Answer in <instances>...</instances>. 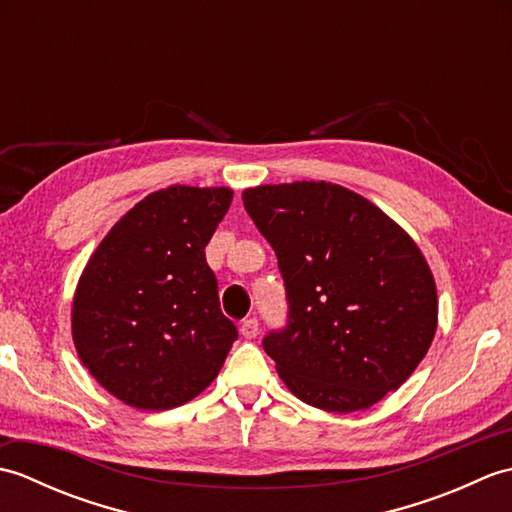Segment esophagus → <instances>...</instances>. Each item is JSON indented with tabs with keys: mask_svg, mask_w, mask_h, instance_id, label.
Listing matches in <instances>:
<instances>
[{
	"mask_svg": "<svg viewBox=\"0 0 512 512\" xmlns=\"http://www.w3.org/2000/svg\"><path fill=\"white\" fill-rule=\"evenodd\" d=\"M239 332H242L244 339H255V336L259 334V323H257V319H246V321H242V325H239Z\"/></svg>",
	"mask_w": 512,
	"mask_h": 512,
	"instance_id": "1",
	"label": "esophagus"
}]
</instances>
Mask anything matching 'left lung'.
Instances as JSON below:
<instances>
[{"instance_id": "obj_1", "label": "left lung", "mask_w": 512, "mask_h": 512, "mask_svg": "<svg viewBox=\"0 0 512 512\" xmlns=\"http://www.w3.org/2000/svg\"><path fill=\"white\" fill-rule=\"evenodd\" d=\"M242 200L286 284L288 328L264 350L292 394L352 413L405 383L438 328L436 279L405 228L323 180L262 184Z\"/></svg>"}]
</instances>
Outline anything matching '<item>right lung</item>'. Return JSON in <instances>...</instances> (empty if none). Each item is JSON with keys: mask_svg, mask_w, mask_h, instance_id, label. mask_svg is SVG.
<instances>
[{"mask_svg": "<svg viewBox=\"0 0 512 512\" xmlns=\"http://www.w3.org/2000/svg\"><path fill=\"white\" fill-rule=\"evenodd\" d=\"M233 200L228 187L171 184L118 220L72 299L81 363L125 405L180 407L209 387L237 339L204 248Z\"/></svg>", "mask_w": 512, "mask_h": 512, "instance_id": "right-lung-1", "label": "right lung"}]
</instances>
